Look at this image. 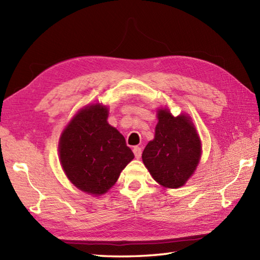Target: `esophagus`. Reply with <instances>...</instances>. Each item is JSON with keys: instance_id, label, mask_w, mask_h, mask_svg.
Masks as SVG:
<instances>
[{"instance_id": "esophagus-1", "label": "esophagus", "mask_w": 260, "mask_h": 260, "mask_svg": "<svg viewBox=\"0 0 260 260\" xmlns=\"http://www.w3.org/2000/svg\"><path fill=\"white\" fill-rule=\"evenodd\" d=\"M133 152H134V155L136 158H140L142 156V148L139 146H135L133 148Z\"/></svg>"}]
</instances>
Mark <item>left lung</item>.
<instances>
[{
	"label": "left lung",
	"instance_id": "1",
	"mask_svg": "<svg viewBox=\"0 0 260 260\" xmlns=\"http://www.w3.org/2000/svg\"><path fill=\"white\" fill-rule=\"evenodd\" d=\"M155 137L142 154L153 179L165 187H180L194 172L201 155V143L189 117H173L159 109Z\"/></svg>",
	"mask_w": 260,
	"mask_h": 260
}]
</instances>
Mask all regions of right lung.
I'll return each instance as SVG.
<instances>
[{
  "instance_id": "right-lung-1",
  "label": "right lung",
  "mask_w": 260,
  "mask_h": 260,
  "mask_svg": "<svg viewBox=\"0 0 260 260\" xmlns=\"http://www.w3.org/2000/svg\"><path fill=\"white\" fill-rule=\"evenodd\" d=\"M108 109L96 104L77 114L60 137L64 173L79 190L99 196L107 192L134 158L124 136L107 123Z\"/></svg>"
}]
</instances>
